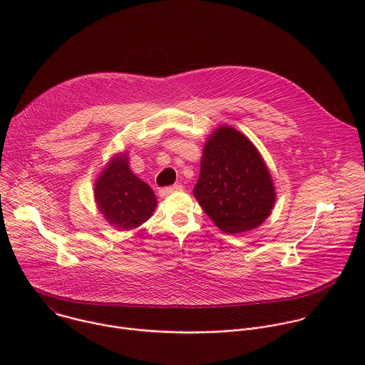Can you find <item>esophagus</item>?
<instances>
[{
  "mask_svg": "<svg viewBox=\"0 0 365 365\" xmlns=\"http://www.w3.org/2000/svg\"><path fill=\"white\" fill-rule=\"evenodd\" d=\"M179 190H183V186H182L180 183L173 185V186H169V187H162V189L159 190V195H160L162 197H165V196H168V195H170V193H173V192H179Z\"/></svg>",
  "mask_w": 365,
  "mask_h": 365,
  "instance_id": "obj_1",
  "label": "esophagus"
}]
</instances>
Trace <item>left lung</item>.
<instances>
[{
  "label": "left lung",
  "instance_id": "obj_1",
  "mask_svg": "<svg viewBox=\"0 0 365 365\" xmlns=\"http://www.w3.org/2000/svg\"><path fill=\"white\" fill-rule=\"evenodd\" d=\"M193 196L215 225L231 235L262 225L276 200L272 176L258 150L228 125L215 130L203 145Z\"/></svg>",
  "mask_w": 365,
  "mask_h": 365
}]
</instances>
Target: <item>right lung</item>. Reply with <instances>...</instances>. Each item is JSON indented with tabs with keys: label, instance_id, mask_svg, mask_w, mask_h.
Segmentation results:
<instances>
[{
	"label": "right lung",
	"instance_id": "1",
	"mask_svg": "<svg viewBox=\"0 0 365 365\" xmlns=\"http://www.w3.org/2000/svg\"><path fill=\"white\" fill-rule=\"evenodd\" d=\"M99 212L114 228L133 230L154 212L158 199L151 187L128 168L127 154H120L106 166L95 183Z\"/></svg>",
	"mask_w": 365,
	"mask_h": 365
}]
</instances>
